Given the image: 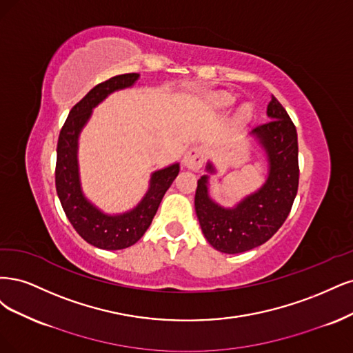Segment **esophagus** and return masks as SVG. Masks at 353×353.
Listing matches in <instances>:
<instances>
[{"mask_svg": "<svg viewBox=\"0 0 353 353\" xmlns=\"http://www.w3.org/2000/svg\"><path fill=\"white\" fill-rule=\"evenodd\" d=\"M205 158H207V152L202 146H193L186 152L183 163L190 170H199L202 164L205 163Z\"/></svg>", "mask_w": 353, "mask_h": 353, "instance_id": "34e87169", "label": "esophagus"}]
</instances>
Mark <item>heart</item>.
<instances>
[{
	"instance_id": "heart-1",
	"label": "heart",
	"mask_w": 353,
	"mask_h": 353,
	"mask_svg": "<svg viewBox=\"0 0 353 353\" xmlns=\"http://www.w3.org/2000/svg\"><path fill=\"white\" fill-rule=\"evenodd\" d=\"M221 101H223V104H230V102H232L233 99H232V97L225 95V97H223V98H221ZM249 116H251V110H249L248 107H245V108H242V110H241V112H239V120H241V121H245V120H248V119H249Z\"/></svg>"
}]
</instances>
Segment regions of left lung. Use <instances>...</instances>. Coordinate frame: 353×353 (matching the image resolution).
<instances>
[{"label":"left lung","mask_w":353,"mask_h":353,"mask_svg":"<svg viewBox=\"0 0 353 353\" xmlns=\"http://www.w3.org/2000/svg\"><path fill=\"white\" fill-rule=\"evenodd\" d=\"M268 121L252 130L265 148L270 163L267 183L233 210H224L208 196L207 176L198 180L195 211L203 236L224 254H241L265 243L286 221L299 186L298 133L288 111L272 97ZM208 172H214L208 164Z\"/></svg>","instance_id":"8db88e82"}]
</instances>
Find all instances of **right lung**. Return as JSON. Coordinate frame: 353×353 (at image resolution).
<instances>
[{"label": "right lung", "mask_w": 353, "mask_h": 353, "mask_svg": "<svg viewBox=\"0 0 353 353\" xmlns=\"http://www.w3.org/2000/svg\"><path fill=\"white\" fill-rule=\"evenodd\" d=\"M138 77V73L119 74L90 89L70 110L57 143L55 188L67 219L88 243L107 251L129 248L139 241L151 225L164 193L180 172L179 164L155 172L151 179V188L142 202L123 215L102 214L82 195L76 157L77 136L97 104L114 90L132 86Z\"/></svg>", "instance_id": "add662e5"}]
</instances>
